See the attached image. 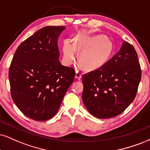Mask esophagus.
I'll list each match as a JSON object with an SVG mask.
<instances>
[{
  "instance_id": "1",
  "label": "esophagus",
  "mask_w": 150,
  "mask_h": 150,
  "mask_svg": "<svg viewBox=\"0 0 150 150\" xmlns=\"http://www.w3.org/2000/svg\"><path fill=\"white\" fill-rule=\"evenodd\" d=\"M82 77V73L80 71H76V74H75V78L78 80H80Z\"/></svg>"
}]
</instances>
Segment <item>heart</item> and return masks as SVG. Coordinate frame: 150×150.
<instances>
[{
    "mask_svg": "<svg viewBox=\"0 0 150 150\" xmlns=\"http://www.w3.org/2000/svg\"><path fill=\"white\" fill-rule=\"evenodd\" d=\"M112 50V42L102 35L78 37L75 39L74 45L65 42L62 48L66 64H71L74 60L76 51L80 53L81 64L90 71L102 67L111 57Z\"/></svg>",
    "mask_w": 150,
    "mask_h": 150,
    "instance_id": "obj_1",
    "label": "heart"
}]
</instances>
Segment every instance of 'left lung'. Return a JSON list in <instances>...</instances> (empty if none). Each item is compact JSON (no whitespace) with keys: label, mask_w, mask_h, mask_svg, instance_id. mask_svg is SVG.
<instances>
[{"label":"left lung","mask_w":150,"mask_h":150,"mask_svg":"<svg viewBox=\"0 0 150 150\" xmlns=\"http://www.w3.org/2000/svg\"><path fill=\"white\" fill-rule=\"evenodd\" d=\"M140 79L137 53L124 41L120 51L102 67L83 76L85 106L95 117H115L134 101Z\"/></svg>","instance_id":"1"}]
</instances>
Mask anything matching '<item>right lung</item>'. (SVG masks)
Returning <instances> with one entry per match:
<instances>
[{
    "instance_id": "right-lung-1",
    "label": "right lung",
    "mask_w": 150,
    "mask_h": 150,
    "mask_svg": "<svg viewBox=\"0 0 150 150\" xmlns=\"http://www.w3.org/2000/svg\"><path fill=\"white\" fill-rule=\"evenodd\" d=\"M66 28L40 29L18 46L9 69L11 95L27 117L46 121L58 112L74 79L73 68L61 64L58 38Z\"/></svg>"
}]
</instances>
